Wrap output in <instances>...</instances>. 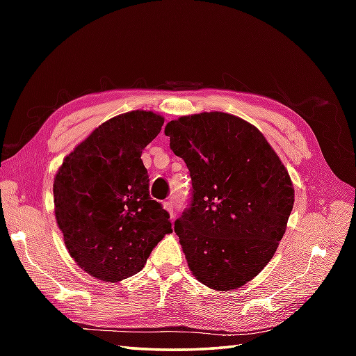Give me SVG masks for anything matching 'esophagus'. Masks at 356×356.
Listing matches in <instances>:
<instances>
[{
    "label": "esophagus",
    "mask_w": 356,
    "mask_h": 356,
    "mask_svg": "<svg viewBox=\"0 0 356 356\" xmlns=\"http://www.w3.org/2000/svg\"><path fill=\"white\" fill-rule=\"evenodd\" d=\"M163 208L168 211V214L171 217V220L174 218V208H172V203L171 202H163Z\"/></svg>",
    "instance_id": "34e87169"
}]
</instances>
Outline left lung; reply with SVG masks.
Segmentation results:
<instances>
[{
  "label": "left lung",
  "instance_id": "1",
  "mask_svg": "<svg viewBox=\"0 0 356 356\" xmlns=\"http://www.w3.org/2000/svg\"><path fill=\"white\" fill-rule=\"evenodd\" d=\"M193 180V203L174 223L191 274L214 291L251 282L274 257L293 207L286 166L259 128L222 111L166 124Z\"/></svg>",
  "mask_w": 356,
  "mask_h": 356
}]
</instances>
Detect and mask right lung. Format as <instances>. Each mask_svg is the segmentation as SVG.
<instances>
[{
	"label": "right lung",
	"instance_id": "1",
	"mask_svg": "<svg viewBox=\"0 0 356 356\" xmlns=\"http://www.w3.org/2000/svg\"><path fill=\"white\" fill-rule=\"evenodd\" d=\"M163 120L145 110L105 120L65 156L53 180L65 248L81 269L102 282L138 274L153 248L172 232L170 214L149 197L140 159Z\"/></svg>",
	"mask_w": 356,
	"mask_h": 356
}]
</instances>
